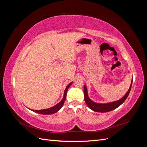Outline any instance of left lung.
Masks as SVG:
<instances>
[{
    "mask_svg": "<svg viewBox=\"0 0 147 147\" xmlns=\"http://www.w3.org/2000/svg\"><path fill=\"white\" fill-rule=\"evenodd\" d=\"M132 83H133V79L131 81V85L128 91L127 92L123 97H122L121 99L119 100L115 101V102H112L109 103H106V104H100V103H96L88 97V91H87L86 86L85 85H84V98H85V101L87 106L90 109H92V111L95 112H107L111 111L114 109L117 108L119 106H120L126 100L127 98V96H128L129 93L131 91V88L132 86Z\"/></svg>",
    "mask_w": 147,
    "mask_h": 147,
    "instance_id": "1",
    "label": "left lung"
}]
</instances>
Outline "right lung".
Returning a JSON list of instances; mask_svg holds the SVG:
<instances>
[{
  "mask_svg": "<svg viewBox=\"0 0 147 147\" xmlns=\"http://www.w3.org/2000/svg\"><path fill=\"white\" fill-rule=\"evenodd\" d=\"M73 82H71L69 85L66 86L65 88L64 92V96L63 98H62V100L59 102L57 104H56L55 105H54V107H52L51 108L49 109H42V110H32V111L36 112V113H38L40 114H43V115H49V114H52L56 113L57 111H59L60 109H61V107L63 106L65 100V98H66V95H67V90L68 88H69V86L72 85Z\"/></svg>",
  "mask_w": 147,
  "mask_h": 147,
  "instance_id": "right-lung-1",
  "label": "right lung"
}]
</instances>
